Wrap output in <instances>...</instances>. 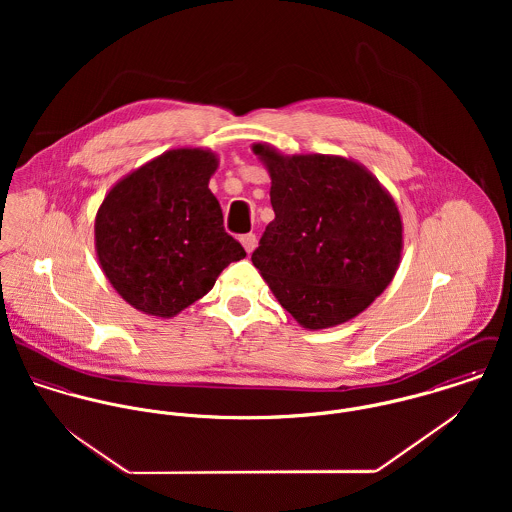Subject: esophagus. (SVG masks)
<instances>
[{"mask_svg": "<svg viewBox=\"0 0 512 512\" xmlns=\"http://www.w3.org/2000/svg\"><path fill=\"white\" fill-rule=\"evenodd\" d=\"M240 244L244 246V250H246L248 254H252L254 248H256V234H244V236H240Z\"/></svg>", "mask_w": 512, "mask_h": 512, "instance_id": "obj_1", "label": "esophagus"}]
</instances>
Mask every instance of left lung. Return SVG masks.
I'll return each mask as SVG.
<instances>
[{
  "mask_svg": "<svg viewBox=\"0 0 512 512\" xmlns=\"http://www.w3.org/2000/svg\"><path fill=\"white\" fill-rule=\"evenodd\" d=\"M272 187V220L252 264L280 305L311 331L351 321L396 276L404 248L398 205L363 163L286 155L252 144Z\"/></svg>",
  "mask_w": 512,
  "mask_h": 512,
  "instance_id": "8db88e82",
  "label": "left lung"
}]
</instances>
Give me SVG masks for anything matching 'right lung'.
<instances>
[{
  "label": "right lung",
  "mask_w": 512,
  "mask_h": 512,
  "mask_svg": "<svg viewBox=\"0 0 512 512\" xmlns=\"http://www.w3.org/2000/svg\"><path fill=\"white\" fill-rule=\"evenodd\" d=\"M217 169L219 155L209 147H177L106 193L94 219V248L106 280L134 309L171 319L246 256L224 232L209 189Z\"/></svg>",
  "instance_id": "1"
}]
</instances>
